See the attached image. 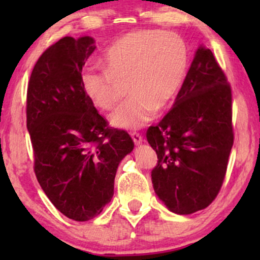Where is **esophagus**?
I'll return each instance as SVG.
<instances>
[{
  "instance_id": "34e87169",
  "label": "esophagus",
  "mask_w": 260,
  "mask_h": 260,
  "mask_svg": "<svg viewBox=\"0 0 260 260\" xmlns=\"http://www.w3.org/2000/svg\"><path fill=\"white\" fill-rule=\"evenodd\" d=\"M131 137H133L134 143L136 145H140V144H142V142H143V137H142V135L138 133H133L131 134Z\"/></svg>"
}]
</instances>
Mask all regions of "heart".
Returning <instances> with one entry per match:
<instances>
[{"instance_id":"obj_1","label":"heart","mask_w":260,"mask_h":260,"mask_svg":"<svg viewBox=\"0 0 260 260\" xmlns=\"http://www.w3.org/2000/svg\"><path fill=\"white\" fill-rule=\"evenodd\" d=\"M188 60L187 44L179 34L159 29L133 31L105 53L106 69L83 71L81 86L98 109L110 111L119 101L118 84H126L129 98L113 112L111 123L120 129L136 130L175 99Z\"/></svg>"}]
</instances>
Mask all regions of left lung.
I'll use <instances>...</instances> for the list:
<instances>
[{
  "label": "left lung",
  "mask_w": 260,
  "mask_h": 260,
  "mask_svg": "<svg viewBox=\"0 0 260 260\" xmlns=\"http://www.w3.org/2000/svg\"><path fill=\"white\" fill-rule=\"evenodd\" d=\"M157 154L155 193L176 214L208 207L225 179L234 141L232 90L211 49L198 48L175 104L147 131Z\"/></svg>",
  "instance_id": "1"
}]
</instances>
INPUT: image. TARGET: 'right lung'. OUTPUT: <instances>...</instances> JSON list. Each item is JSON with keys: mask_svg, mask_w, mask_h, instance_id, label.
<instances>
[{"mask_svg": "<svg viewBox=\"0 0 260 260\" xmlns=\"http://www.w3.org/2000/svg\"><path fill=\"white\" fill-rule=\"evenodd\" d=\"M95 49L90 37H65L46 49L27 88V129L42 190L67 218L87 221L113 197L119 162L134 149L125 131L109 126L81 86Z\"/></svg>", "mask_w": 260, "mask_h": 260, "instance_id": "add662e5", "label": "right lung"}]
</instances>
